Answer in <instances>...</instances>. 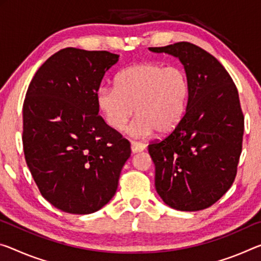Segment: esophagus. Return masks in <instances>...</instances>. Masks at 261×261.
<instances>
[{"label":"esophagus","instance_id":"34e87169","mask_svg":"<svg viewBox=\"0 0 261 261\" xmlns=\"http://www.w3.org/2000/svg\"><path fill=\"white\" fill-rule=\"evenodd\" d=\"M144 148H145V145H144L143 143L131 142V151H132V153H139V152L144 151Z\"/></svg>","mask_w":261,"mask_h":261}]
</instances>
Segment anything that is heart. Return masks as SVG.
<instances>
[{
    "instance_id": "obj_1",
    "label": "heart",
    "mask_w": 261,
    "mask_h": 261,
    "mask_svg": "<svg viewBox=\"0 0 261 261\" xmlns=\"http://www.w3.org/2000/svg\"><path fill=\"white\" fill-rule=\"evenodd\" d=\"M190 93L187 73L180 66L140 63L122 69L115 77V87H101L96 94L97 108L106 123L122 131L135 113L129 126L135 137L172 132L187 109Z\"/></svg>"
}]
</instances>
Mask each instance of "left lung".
Wrapping results in <instances>:
<instances>
[{"mask_svg":"<svg viewBox=\"0 0 261 261\" xmlns=\"http://www.w3.org/2000/svg\"><path fill=\"white\" fill-rule=\"evenodd\" d=\"M150 51L179 58L190 87L179 125L148 145L156 193L181 212L209 208L227 192L237 174L244 134L237 87L216 58L188 41Z\"/></svg>","mask_w":261,"mask_h":261,"instance_id":"obj_1","label":"left lung"}]
</instances>
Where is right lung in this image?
<instances>
[{"label":"right lung","instance_id":"obj_1","mask_svg":"<svg viewBox=\"0 0 261 261\" xmlns=\"http://www.w3.org/2000/svg\"><path fill=\"white\" fill-rule=\"evenodd\" d=\"M108 51L67 47L49 57L29 85L23 105L27 165L45 200L87 215L115 195L130 143L98 116L96 94L118 61Z\"/></svg>","mask_w":261,"mask_h":261}]
</instances>
